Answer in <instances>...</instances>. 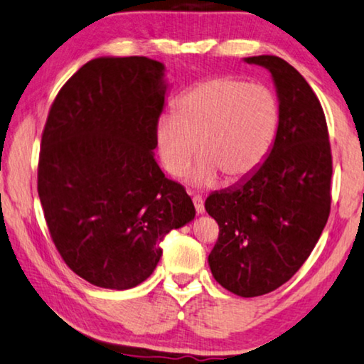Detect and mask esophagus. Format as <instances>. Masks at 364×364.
Segmentation results:
<instances>
[{
  "label": "esophagus",
  "mask_w": 364,
  "mask_h": 364,
  "mask_svg": "<svg viewBox=\"0 0 364 364\" xmlns=\"http://www.w3.org/2000/svg\"><path fill=\"white\" fill-rule=\"evenodd\" d=\"M193 203L196 207V212L203 213L204 212V199L200 194H193Z\"/></svg>",
  "instance_id": "34e87169"
}]
</instances>
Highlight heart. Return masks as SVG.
I'll use <instances>...</instances> for the list:
<instances>
[{
  "instance_id": "heart-1",
  "label": "heart",
  "mask_w": 364,
  "mask_h": 364,
  "mask_svg": "<svg viewBox=\"0 0 364 364\" xmlns=\"http://www.w3.org/2000/svg\"><path fill=\"white\" fill-rule=\"evenodd\" d=\"M279 126L280 103L272 89L217 76L183 92L175 113L161 114L154 136L155 151L171 176H183L200 152L203 159L189 176L193 184L212 186L220 175L225 183L235 184L264 165Z\"/></svg>"
}]
</instances>
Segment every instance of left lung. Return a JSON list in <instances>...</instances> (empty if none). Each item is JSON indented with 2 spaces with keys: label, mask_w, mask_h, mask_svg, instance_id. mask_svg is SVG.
I'll return each instance as SVG.
<instances>
[{
  "label": "left lung",
  "mask_w": 364,
  "mask_h": 364,
  "mask_svg": "<svg viewBox=\"0 0 364 364\" xmlns=\"http://www.w3.org/2000/svg\"><path fill=\"white\" fill-rule=\"evenodd\" d=\"M267 68L280 103L272 152L255 175L212 193L205 210L218 223L209 255L213 279L243 298L277 290L298 272L331 213L332 154L321 102L279 56L245 58Z\"/></svg>",
  "instance_id": "1"
}]
</instances>
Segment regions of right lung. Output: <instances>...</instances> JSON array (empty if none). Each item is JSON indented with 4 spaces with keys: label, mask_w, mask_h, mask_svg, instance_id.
<instances>
[{
    "label": "right lung",
    "mask_w": 364,
    "mask_h": 364,
    "mask_svg": "<svg viewBox=\"0 0 364 364\" xmlns=\"http://www.w3.org/2000/svg\"><path fill=\"white\" fill-rule=\"evenodd\" d=\"M165 66L146 56L95 58L51 103L37 189L51 240L89 284L128 290L157 267L160 243L196 210L154 159Z\"/></svg>",
    "instance_id": "right-lung-1"
}]
</instances>
